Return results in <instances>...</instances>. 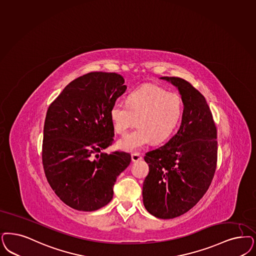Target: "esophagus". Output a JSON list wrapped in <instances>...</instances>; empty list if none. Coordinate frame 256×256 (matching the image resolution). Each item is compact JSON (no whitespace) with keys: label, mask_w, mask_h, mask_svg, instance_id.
I'll use <instances>...</instances> for the list:
<instances>
[{"label":"esophagus","mask_w":256,"mask_h":256,"mask_svg":"<svg viewBox=\"0 0 256 256\" xmlns=\"http://www.w3.org/2000/svg\"><path fill=\"white\" fill-rule=\"evenodd\" d=\"M142 159V157L139 153H132V162H138V160H140Z\"/></svg>","instance_id":"esophagus-1"}]
</instances>
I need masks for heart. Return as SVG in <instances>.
Instances as JSON below:
<instances>
[{"mask_svg": "<svg viewBox=\"0 0 256 256\" xmlns=\"http://www.w3.org/2000/svg\"><path fill=\"white\" fill-rule=\"evenodd\" d=\"M182 112L180 96L157 85H146L135 90L128 98V104L116 101L110 110L115 132L124 134L136 121L139 126L119 140V148L135 151L151 140L164 141L176 128Z\"/></svg>", "mask_w": 256, "mask_h": 256, "instance_id": "1", "label": "heart"}]
</instances>
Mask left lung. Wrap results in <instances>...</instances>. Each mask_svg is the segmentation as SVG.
<instances>
[{"label": "left lung", "mask_w": 256, "mask_h": 256, "mask_svg": "<svg viewBox=\"0 0 256 256\" xmlns=\"http://www.w3.org/2000/svg\"><path fill=\"white\" fill-rule=\"evenodd\" d=\"M178 88L184 114L178 132L146 153L150 172L142 186L146 209L169 220L192 209L211 186L218 162L216 126L205 97L191 83L164 76Z\"/></svg>", "instance_id": "1"}]
</instances>
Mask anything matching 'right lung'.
<instances>
[{"instance_id": "right-lung-1", "label": "right lung", "mask_w": 256, "mask_h": 256, "mask_svg": "<svg viewBox=\"0 0 256 256\" xmlns=\"http://www.w3.org/2000/svg\"><path fill=\"white\" fill-rule=\"evenodd\" d=\"M123 76L94 72L70 82L48 108L42 142L45 176L56 194L78 211L104 207L130 164L128 153L102 150L114 142L110 110L126 92Z\"/></svg>"}]
</instances>
